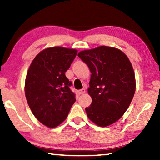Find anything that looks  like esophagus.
Listing matches in <instances>:
<instances>
[{"label":"esophagus","mask_w":160,"mask_h":160,"mask_svg":"<svg viewBox=\"0 0 160 160\" xmlns=\"http://www.w3.org/2000/svg\"><path fill=\"white\" fill-rule=\"evenodd\" d=\"M86 92V90H85L84 88H82V89H80V90H78V93L79 95H80V94H83V93Z\"/></svg>","instance_id":"34e87169"}]
</instances>
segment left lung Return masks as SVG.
Listing matches in <instances>:
<instances>
[{
    "label": "left lung",
    "instance_id": "8db88e82",
    "mask_svg": "<svg viewBox=\"0 0 160 160\" xmlns=\"http://www.w3.org/2000/svg\"><path fill=\"white\" fill-rule=\"evenodd\" d=\"M78 55L91 72L88 91L92 102L86 108L87 116L98 126H109L123 116L133 99L132 66L122 51L110 47L83 50Z\"/></svg>",
    "mask_w": 160,
    "mask_h": 160
}]
</instances>
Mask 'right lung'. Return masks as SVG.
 Returning a JSON list of instances; mask_svg holds the SVG:
<instances>
[{
	"instance_id": "obj_1",
	"label": "right lung",
	"mask_w": 160,
	"mask_h": 160,
	"mask_svg": "<svg viewBox=\"0 0 160 160\" xmlns=\"http://www.w3.org/2000/svg\"><path fill=\"white\" fill-rule=\"evenodd\" d=\"M78 50L61 47L40 52L32 61L25 83V97L32 112L42 123L55 127L67 118L76 101L65 75Z\"/></svg>"
}]
</instances>
